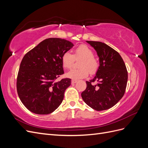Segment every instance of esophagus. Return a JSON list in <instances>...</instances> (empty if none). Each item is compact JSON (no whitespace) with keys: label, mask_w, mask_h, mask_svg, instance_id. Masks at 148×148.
Segmentation results:
<instances>
[{"label":"esophagus","mask_w":148,"mask_h":148,"mask_svg":"<svg viewBox=\"0 0 148 148\" xmlns=\"http://www.w3.org/2000/svg\"><path fill=\"white\" fill-rule=\"evenodd\" d=\"M77 82V80H75V79L71 80V84H75Z\"/></svg>","instance_id":"34e87169"}]
</instances>
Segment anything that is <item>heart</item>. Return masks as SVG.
<instances>
[{
  "mask_svg": "<svg viewBox=\"0 0 148 148\" xmlns=\"http://www.w3.org/2000/svg\"><path fill=\"white\" fill-rule=\"evenodd\" d=\"M81 59L78 69H73L66 73V76L73 79H79L87 77L89 73L95 74L99 67V62L93 56V51L86 45H81L74 50L72 55L69 52H65L62 56V64L64 68L69 69L72 67L75 59Z\"/></svg>",
  "mask_w": 148,
  "mask_h": 148,
  "instance_id": "b5f03b06",
  "label": "heart"
}]
</instances>
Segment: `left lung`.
<instances>
[{
  "label": "left lung",
  "instance_id": "8db88e82",
  "mask_svg": "<svg viewBox=\"0 0 148 148\" xmlns=\"http://www.w3.org/2000/svg\"><path fill=\"white\" fill-rule=\"evenodd\" d=\"M86 42L94 47L99 59L96 76L86 82V88L82 97L86 104L97 111L109 109L123 96L126 89L128 72L122 57L114 49L99 41ZM97 81L94 85L92 83Z\"/></svg>",
  "mask_w": 148,
  "mask_h": 148
}]
</instances>
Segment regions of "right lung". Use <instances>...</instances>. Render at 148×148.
Instances as JSON below:
<instances>
[{
  "label": "right lung",
  "mask_w": 148,
  "mask_h": 148,
  "mask_svg": "<svg viewBox=\"0 0 148 148\" xmlns=\"http://www.w3.org/2000/svg\"><path fill=\"white\" fill-rule=\"evenodd\" d=\"M73 46L64 39L44 40L23 57L16 79L17 92L23 105L32 112L46 115L61 104L71 79L57 82L64 73L62 56Z\"/></svg>",
  "instance_id": "obj_1"
}]
</instances>
